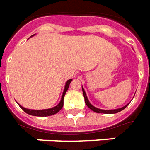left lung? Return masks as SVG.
<instances>
[{
    "label": "left lung",
    "mask_w": 150,
    "mask_h": 150,
    "mask_svg": "<svg viewBox=\"0 0 150 150\" xmlns=\"http://www.w3.org/2000/svg\"><path fill=\"white\" fill-rule=\"evenodd\" d=\"M82 92H83V96H84V98H85V103L86 105H87V107L89 108H91L92 111L96 112H98V113H116V112H118L122 111V110H123L128 105H125L123 106L122 108H117V109H111V110H105V109H100V108H98L96 107H95V106H93L88 100V98L86 96V94L85 91H84V89L82 87Z\"/></svg>",
    "instance_id": "obj_1"
}]
</instances>
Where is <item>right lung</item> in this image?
Here are the masks:
<instances>
[{"instance_id": "1", "label": "right lung", "mask_w": 150, "mask_h": 150, "mask_svg": "<svg viewBox=\"0 0 150 150\" xmlns=\"http://www.w3.org/2000/svg\"><path fill=\"white\" fill-rule=\"evenodd\" d=\"M73 79H69L68 81H66V84H65L64 90V92H63V95H62L61 97V100L59 103V105H56L55 107H53L51 108H47V109H42V110H34V109H28V108H23L22 107L21 105H18L20 106V108L24 111L27 113H28L30 115H33V116H38V117H47V116H51V115H54L55 113H57L64 106V98L65 94H66V91H68L69 89V84L71 83Z\"/></svg>"}]
</instances>
